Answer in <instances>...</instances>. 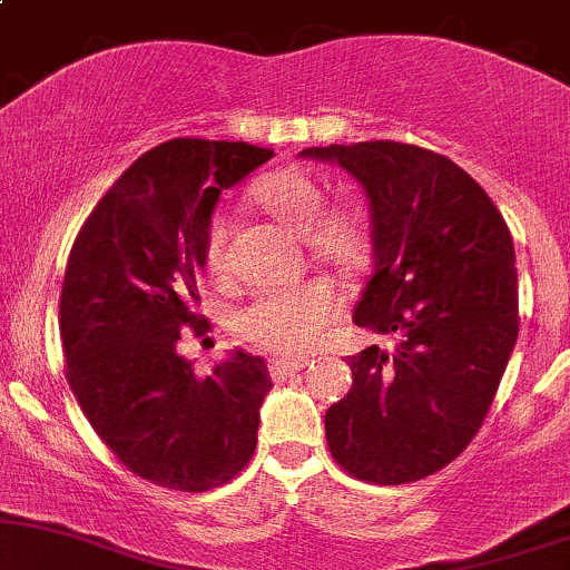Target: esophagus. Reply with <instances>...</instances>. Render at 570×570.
<instances>
[{"mask_svg": "<svg viewBox=\"0 0 570 570\" xmlns=\"http://www.w3.org/2000/svg\"><path fill=\"white\" fill-rule=\"evenodd\" d=\"M305 358H273L271 362V375L276 377V381H286V377H292L294 372H299L305 367Z\"/></svg>", "mask_w": 570, "mask_h": 570, "instance_id": "34e87169", "label": "esophagus"}]
</instances>
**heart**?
<instances>
[{
	"label": "heart",
	"mask_w": 570,
	"mask_h": 570,
	"mask_svg": "<svg viewBox=\"0 0 570 570\" xmlns=\"http://www.w3.org/2000/svg\"><path fill=\"white\" fill-rule=\"evenodd\" d=\"M248 198L286 230L305 235L313 257L340 273L362 271L370 257V227L351 206L326 208L324 187L297 168H278L252 181ZM208 276L230 273V222L214 217L203 244ZM337 294L322 278L267 286L240 311V332L252 343L281 353L311 351L337 316Z\"/></svg>",
	"instance_id": "heart-1"
}]
</instances>
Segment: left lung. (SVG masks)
<instances>
[{
	"label": "left lung",
	"instance_id": "8db88e82",
	"mask_svg": "<svg viewBox=\"0 0 570 570\" xmlns=\"http://www.w3.org/2000/svg\"><path fill=\"white\" fill-rule=\"evenodd\" d=\"M370 200L372 278L356 326L394 343L348 356L351 391L326 410L332 455L356 480L440 472L485 421L520 330L512 235L476 181L415 144L307 147Z\"/></svg>",
	"mask_w": 570,
	"mask_h": 570
}]
</instances>
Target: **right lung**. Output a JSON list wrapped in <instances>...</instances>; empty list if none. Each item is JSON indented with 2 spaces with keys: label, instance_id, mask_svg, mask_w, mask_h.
<instances>
[{
  "label": "right lung",
  "instance_id": "obj_1",
  "mask_svg": "<svg viewBox=\"0 0 570 570\" xmlns=\"http://www.w3.org/2000/svg\"><path fill=\"white\" fill-rule=\"evenodd\" d=\"M273 158L246 141L171 139L144 153L98 200L61 289L71 394L128 472L203 493L252 461L265 358L233 351L198 377L179 353L203 332L198 281L219 195Z\"/></svg>",
  "mask_w": 570,
  "mask_h": 570
}]
</instances>
